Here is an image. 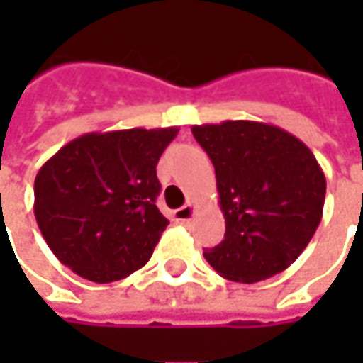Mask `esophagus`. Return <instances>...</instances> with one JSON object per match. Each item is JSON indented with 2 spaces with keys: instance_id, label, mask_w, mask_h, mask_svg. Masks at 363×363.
Segmentation results:
<instances>
[{
  "instance_id": "34e87169",
  "label": "esophagus",
  "mask_w": 363,
  "mask_h": 363,
  "mask_svg": "<svg viewBox=\"0 0 363 363\" xmlns=\"http://www.w3.org/2000/svg\"><path fill=\"white\" fill-rule=\"evenodd\" d=\"M194 206L191 203H186L184 208H179V210H175L174 212V220L175 222H182V224H188L189 220L194 218Z\"/></svg>"
}]
</instances>
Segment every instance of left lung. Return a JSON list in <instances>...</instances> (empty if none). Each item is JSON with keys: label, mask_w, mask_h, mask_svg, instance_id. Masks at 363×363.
Masks as SVG:
<instances>
[{"label": "left lung", "mask_w": 363, "mask_h": 363, "mask_svg": "<svg viewBox=\"0 0 363 363\" xmlns=\"http://www.w3.org/2000/svg\"><path fill=\"white\" fill-rule=\"evenodd\" d=\"M214 163L224 240L203 258L224 279L257 283L291 267L323 216L325 175L295 135L258 121L194 125Z\"/></svg>", "instance_id": "left-lung-1"}]
</instances>
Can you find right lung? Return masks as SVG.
<instances>
[{"mask_svg":"<svg viewBox=\"0 0 363 363\" xmlns=\"http://www.w3.org/2000/svg\"><path fill=\"white\" fill-rule=\"evenodd\" d=\"M165 129L86 133L35 175L34 214L50 250L78 277L113 283L147 264L169 224L155 206Z\"/></svg>","mask_w":363,"mask_h":363,"instance_id":"obj_1","label":"right lung"}]
</instances>
